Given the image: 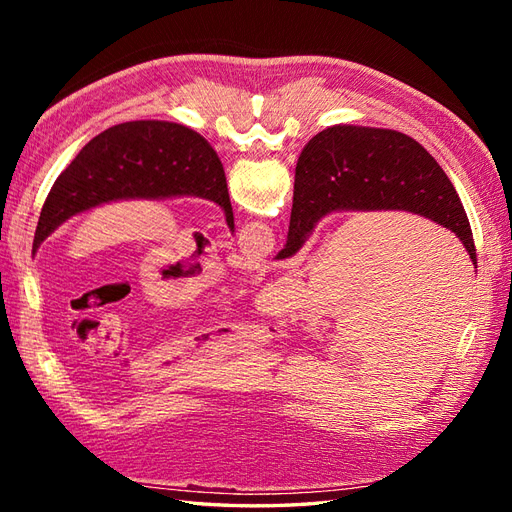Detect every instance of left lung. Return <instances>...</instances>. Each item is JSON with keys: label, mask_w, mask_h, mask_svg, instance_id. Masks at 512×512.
Segmentation results:
<instances>
[{"label": "left lung", "mask_w": 512, "mask_h": 512, "mask_svg": "<svg viewBox=\"0 0 512 512\" xmlns=\"http://www.w3.org/2000/svg\"><path fill=\"white\" fill-rule=\"evenodd\" d=\"M205 198L235 232L224 166L198 132L173 121H126L98 134L57 177L46 196L32 254L70 218L117 200Z\"/></svg>", "instance_id": "obj_1"}]
</instances>
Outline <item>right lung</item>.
I'll list each match as a JSON object with an SVG mask.
<instances>
[{
    "label": "right lung",
    "instance_id": "add662e5",
    "mask_svg": "<svg viewBox=\"0 0 512 512\" xmlns=\"http://www.w3.org/2000/svg\"><path fill=\"white\" fill-rule=\"evenodd\" d=\"M335 211H408L455 232L476 269L466 209L440 164L414 138L384 128L331 126L309 141L294 170L284 250L297 254L316 224Z\"/></svg>",
    "mask_w": 512,
    "mask_h": 512
}]
</instances>
